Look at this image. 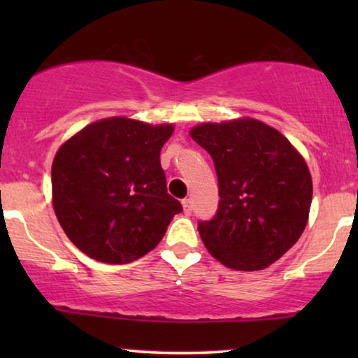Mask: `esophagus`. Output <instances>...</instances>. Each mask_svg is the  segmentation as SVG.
<instances>
[{
    "mask_svg": "<svg viewBox=\"0 0 358 358\" xmlns=\"http://www.w3.org/2000/svg\"><path fill=\"white\" fill-rule=\"evenodd\" d=\"M182 205H183V212L185 213H190L192 212V200L190 199L182 200Z\"/></svg>",
    "mask_w": 358,
    "mask_h": 358,
    "instance_id": "esophagus-1",
    "label": "esophagus"
}]
</instances>
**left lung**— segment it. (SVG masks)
I'll use <instances>...</instances> for the list:
<instances>
[{"label": "left lung", "mask_w": 358, "mask_h": 358, "mask_svg": "<svg viewBox=\"0 0 358 358\" xmlns=\"http://www.w3.org/2000/svg\"><path fill=\"white\" fill-rule=\"evenodd\" d=\"M190 136L212 156L219 180L217 215L199 224L205 248L231 269H266L308 224L313 182L305 158L252 117L202 122Z\"/></svg>", "instance_id": "left-lung-1"}]
</instances>
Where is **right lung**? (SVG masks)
<instances>
[{
    "label": "right lung",
    "instance_id": "add662e5",
    "mask_svg": "<svg viewBox=\"0 0 358 358\" xmlns=\"http://www.w3.org/2000/svg\"><path fill=\"white\" fill-rule=\"evenodd\" d=\"M173 124L114 116L90 122L59 148L52 205L77 249L127 264L153 250L182 205L166 192L159 151Z\"/></svg>",
    "mask_w": 358,
    "mask_h": 358
}]
</instances>
